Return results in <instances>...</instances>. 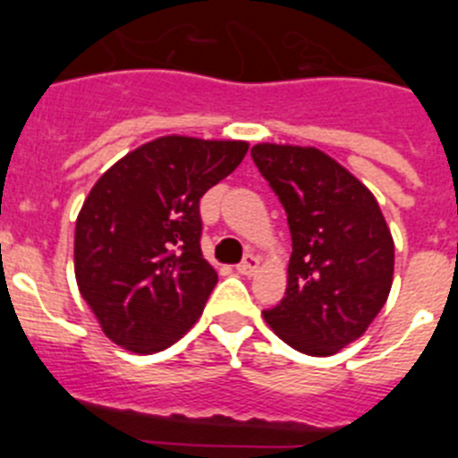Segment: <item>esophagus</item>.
Returning <instances> with one entry per match:
<instances>
[{
    "label": "esophagus",
    "mask_w": 458,
    "mask_h": 458,
    "mask_svg": "<svg viewBox=\"0 0 458 458\" xmlns=\"http://www.w3.org/2000/svg\"><path fill=\"white\" fill-rule=\"evenodd\" d=\"M259 270V259L254 254H248V257L242 259L241 264H238V273L241 275H254Z\"/></svg>",
    "instance_id": "obj_1"
}]
</instances>
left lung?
<instances>
[{"mask_svg": "<svg viewBox=\"0 0 458 458\" xmlns=\"http://www.w3.org/2000/svg\"><path fill=\"white\" fill-rule=\"evenodd\" d=\"M252 160L286 210L289 284L264 318L307 355H335L365 335L390 295L394 241L374 194L314 147L257 144Z\"/></svg>", "mask_w": 458, "mask_h": 458, "instance_id": "8db88e82", "label": "left lung"}]
</instances>
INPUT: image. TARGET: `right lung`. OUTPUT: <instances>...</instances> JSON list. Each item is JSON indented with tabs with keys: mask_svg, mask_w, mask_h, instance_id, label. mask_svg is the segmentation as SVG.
<instances>
[{
	"mask_svg": "<svg viewBox=\"0 0 458 458\" xmlns=\"http://www.w3.org/2000/svg\"><path fill=\"white\" fill-rule=\"evenodd\" d=\"M245 153L248 141L157 137L96 181L75 225V279L112 342L157 353L201 317L217 273L201 254L199 199Z\"/></svg>",
	"mask_w": 458,
	"mask_h": 458,
	"instance_id": "right-lung-1",
	"label": "right lung"
}]
</instances>
